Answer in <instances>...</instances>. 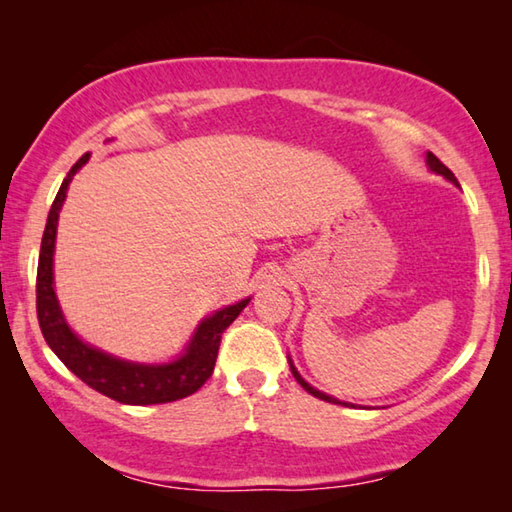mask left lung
<instances>
[{
	"label": "left lung",
	"mask_w": 512,
	"mask_h": 512,
	"mask_svg": "<svg viewBox=\"0 0 512 512\" xmlns=\"http://www.w3.org/2000/svg\"><path fill=\"white\" fill-rule=\"evenodd\" d=\"M427 167L433 171V173H438V176H443V178H447L449 183H454V185H458V180H456V176L452 171H449L443 162H440L436 155L433 153H427ZM289 366H291V372H293V377H296V381L298 384L305 388V391L309 393V395H314V397H318V400H325V402H332V404H343V406H354V404H348V402H341V400H336V397H332V395H327V393H323V391H318V388H314L311 384H307L305 379H302V375L300 372L296 370V366H293V361H291V357H289Z\"/></svg>",
	"instance_id": "1"
}]
</instances>
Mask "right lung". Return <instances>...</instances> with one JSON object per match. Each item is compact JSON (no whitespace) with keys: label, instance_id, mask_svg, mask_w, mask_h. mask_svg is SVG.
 Masks as SVG:
<instances>
[{"label":"right lung","instance_id":"add662e5","mask_svg":"<svg viewBox=\"0 0 512 512\" xmlns=\"http://www.w3.org/2000/svg\"><path fill=\"white\" fill-rule=\"evenodd\" d=\"M90 160V153L69 169L67 178L60 185L58 194L51 205L45 235L40 244L38 259V280H36V305L42 336L56 357L74 372L76 377L85 381L94 391L117 400L121 404L146 406V404H164L176 402L183 397L196 393L214 372L216 352L221 345V334L232 320H235L250 298H244L228 305L214 314L205 316L196 325L192 339L185 345V350L176 359L167 363H137L128 359H119L115 354H108L94 345L85 343L72 332L63 316V309L58 305L54 289V250H56V230L58 214L63 210L67 198V189L72 178L76 176L85 162Z\"/></svg>","mask_w":512,"mask_h":512}]
</instances>
